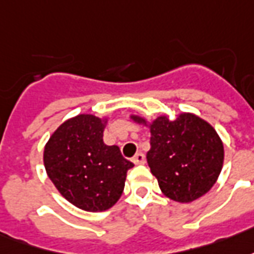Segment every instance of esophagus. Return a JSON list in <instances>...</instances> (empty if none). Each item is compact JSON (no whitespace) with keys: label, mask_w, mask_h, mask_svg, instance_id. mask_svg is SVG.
Returning a JSON list of instances; mask_svg holds the SVG:
<instances>
[{"label":"esophagus","mask_w":254,"mask_h":254,"mask_svg":"<svg viewBox=\"0 0 254 254\" xmlns=\"http://www.w3.org/2000/svg\"><path fill=\"white\" fill-rule=\"evenodd\" d=\"M146 161L145 158V154L143 153H136V154L134 155V158H132V162H134L135 165H140V164H143Z\"/></svg>","instance_id":"esophagus-1"}]
</instances>
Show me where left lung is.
Listing matches in <instances>:
<instances>
[{
    "label": "left lung",
    "mask_w": 254,
    "mask_h": 254,
    "mask_svg": "<svg viewBox=\"0 0 254 254\" xmlns=\"http://www.w3.org/2000/svg\"><path fill=\"white\" fill-rule=\"evenodd\" d=\"M136 125L150 129L147 164L161 192L170 200L190 203L205 195L221 175L225 149L215 128L190 112L175 120L161 115L153 122L129 115Z\"/></svg>",
    "instance_id": "8db88e82"
}]
</instances>
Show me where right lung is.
Wrapping results in <instances>:
<instances>
[{
	"instance_id": "1",
	"label": "right lung",
	"mask_w": 254,
	"mask_h": 254,
	"mask_svg": "<svg viewBox=\"0 0 254 254\" xmlns=\"http://www.w3.org/2000/svg\"><path fill=\"white\" fill-rule=\"evenodd\" d=\"M108 116L81 114L54 131L44 146L47 176L64 199L89 212L109 210L123 193L127 161L118 146L103 140Z\"/></svg>"
}]
</instances>
